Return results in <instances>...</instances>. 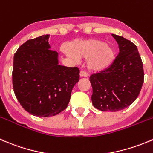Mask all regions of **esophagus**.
Segmentation results:
<instances>
[{"mask_svg":"<svg viewBox=\"0 0 153 153\" xmlns=\"http://www.w3.org/2000/svg\"><path fill=\"white\" fill-rule=\"evenodd\" d=\"M80 76L81 77H87L88 76V73L85 71H81L80 72Z\"/></svg>","mask_w":153,"mask_h":153,"instance_id":"34e87169","label":"esophagus"}]
</instances>
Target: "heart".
I'll list each match as a JSON object with an SVG mask.
<instances>
[{"instance_id": "heart-1", "label": "heart", "mask_w": 153, "mask_h": 153, "mask_svg": "<svg viewBox=\"0 0 153 153\" xmlns=\"http://www.w3.org/2000/svg\"><path fill=\"white\" fill-rule=\"evenodd\" d=\"M70 50H65V53L74 60H77V57L87 58V65L90 70L106 69L115 59L114 48L100 39L75 41L70 45Z\"/></svg>"}]
</instances>
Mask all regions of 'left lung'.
<instances>
[{"instance_id":"left-lung-1","label":"left lung","mask_w":153,"mask_h":153,"mask_svg":"<svg viewBox=\"0 0 153 153\" xmlns=\"http://www.w3.org/2000/svg\"><path fill=\"white\" fill-rule=\"evenodd\" d=\"M120 52L109 67L90 75L93 106L103 111H118L131 105L144 80L143 63L137 48L121 36L112 34Z\"/></svg>"}]
</instances>
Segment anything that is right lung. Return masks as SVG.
I'll return each mask as SVG.
<instances>
[{"label":"right lung","mask_w":153,"mask_h":153,"mask_svg":"<svg viewBox=\"0 0 153 153\" xmlns=\"http://www.w3.org/2000/svg\"><path fill=\"white\" fill-rule=\"evenodd\" d=\"M49 35L30 39L16 52L13 86L24 109L40 117L57 115L67 108L79 69L58 64V53L50 49Z\"/></svg>","instance_id":"add662e5"}]
</instances>
